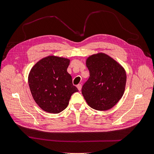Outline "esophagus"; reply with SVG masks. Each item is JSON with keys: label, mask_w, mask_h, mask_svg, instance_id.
Masks as SVG:
<instances>
[{"label": "esophagus", "mask_w": 154, "mask_h": 154, "mask_svg": "<svg viewBox=\"0 0 154 154\" xmlns=\"http://www.w3.org/2000/svg\"><path fill=\"white\" fill-rule=\"evenodd\" d=\"M77 87L78 90H79V91H81V87H82V85H81V84H79V85H77Z\"/></svg>", "instance_id": "34e87169"}]
</instances>
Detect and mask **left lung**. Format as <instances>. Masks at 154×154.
Listing matches in <instances>:
<instances>
[{
	"instance_id": "left-lung-1",
	"label": "left lung",
	"mask_w": 154,
	"mask_h": 154,
	"mask_svg": "<svg viewBox=\"0 0 154 154\" xmlns=\"http://www.w3.org/2000/svg\"><path fill=\"white\" fill-rule=\"evenodd\" d=\"M86 64L90 76L82 87L83 96L94 110L110 109L122 98L125 90V71L104 54L91 55Z\"/></svg>"
}]
</instances>
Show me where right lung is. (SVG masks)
Here are the masks:
<instances>
[{
    "mask_svg": "<svg viewBox=\"0 0 154 154\" xmlns=\"http://www.w3.org/2000/svg\"><path fill=\"white\" fill-rule=\"evenodd\" d=\"M69 60L49 56L32 68L28 83L35 102L42 110L60 113L67 108L72 94L79 91L67 69Z\"/></svg>",
    "mask_w": 154,
    "mask_h": 154,
    "instance_id": "obj_1",
    "label": "right lung"
}]
</instances>
